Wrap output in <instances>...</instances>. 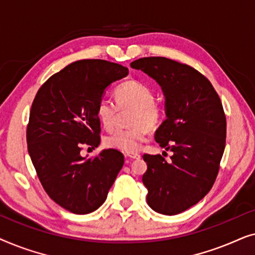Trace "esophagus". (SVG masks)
<instances>
[{"mask_svg":"<svg viewBox=\"0 0 255 255\" xmlns=\"http://www.w3.org/2000/svg\"><path fill=\"white\" fill-rule=\"evenodd\" d=\"M125 155H127L128 158H130V159H139V158H140V155H139L138 153H127Z\"/></svg>","mask_w":255,"mask_h":255,"instance_id":"esophagus-1","label":"esophagus"}]
</instances>
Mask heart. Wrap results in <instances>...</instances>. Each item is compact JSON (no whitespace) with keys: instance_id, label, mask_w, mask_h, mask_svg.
Segmentation results:
<instances>
[{"instance_id":"heart-1","label":"heart","mask_w":255,"mask_h":255,"mask_svg":"<svg viewBox=\"0 0 255 255\" xmlns=\"http://www.w3.org/2000/svg\"><path fill=\"white\" fill-rule=\"evenodd\" d=\"M115 100L120 110L132 108L130 125L128 130H118L104 139L106 147L125 153H134L140 149L142 142L151 130L162 123L165 111L154 102V92L151 87L138 80H128L115 89ZM117 108L107 100H101L96 107V117L100 124L110 131L116 120Z\"/></svg>"}]
</instances>
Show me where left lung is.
<instances>
[{"label":"left lung","instance_id":"obj_1","mask_svg":"<svg viewBox=\"0 0 255 255\" xmlns=\"http://www.w3.org/2000/svg\"><path fill=\"white\" fill-rule=\"evenodd\" d=\"M161 87L166 120L155 141L173 155L144 154L142 183L153 210L173 216L198 203L214 186L225 148L226 118L221 99L203 74L163 57L131 62ZM165 153V152H163Z\"/></svg>","mask_w":255,"mask_h":255}]
</instances>
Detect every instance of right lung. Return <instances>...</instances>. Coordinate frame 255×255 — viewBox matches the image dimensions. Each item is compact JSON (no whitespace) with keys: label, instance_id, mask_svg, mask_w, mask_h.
I'll list each match as a JSON object with an SVG mask.
<instances>
[{"label":"right lung","instance_id":"1","mask_svg":"<svg viewBox=\"0 0 255 255\" xmlns=\"http://www.w3.org/2000/svg\"><path fill=\"white\" fill-rule=\"evenodd\" d=\"M128 74L127 67L115 62L79 60L52 75L33 100L27 151L48 196L73 214L99 209L124 165L116 149L89 159L80 152L82 145H100L96 107L108 87Z\"/></svg>","mask_w":255,"mask_h":255}]
</instances>
